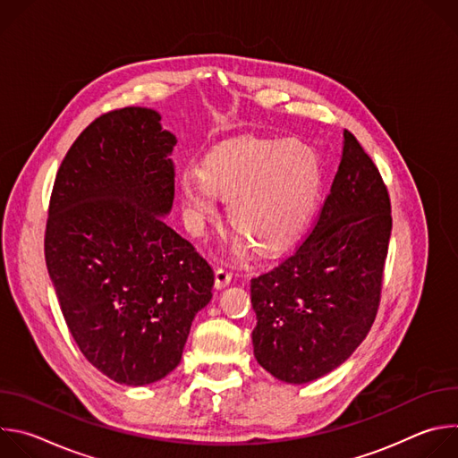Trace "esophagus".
<instances>
[{
	"label": "esophagus",
	"mask_w": 458,
	"mask_h": 458,
	"mask_svg": "<svg viewBox=\"0 0 458 458\" xmlns=\"http://www.w3.org/2000/svg\"><path fill=\"white\" fill-rule=\"evenodd\" d=\"M232 283V272L225 270V268H217L216 270V288L223 290Z\"/></svg>",
	"instance_id": "1"
}]
</instances>
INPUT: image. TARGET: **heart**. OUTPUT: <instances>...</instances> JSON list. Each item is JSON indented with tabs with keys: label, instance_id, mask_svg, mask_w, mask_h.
Wrapping results in <instances>:
<instances>
[{
	"label": "heart",
	"instance_id": "b5f03b06",
	"mask_svg": "<svg viewBox=\"0 0 458 458\" xmlns=\"http://www.w3.org/2000/svg\"><path fill=\"white\" fill-rule=\"evenodd\" d=\"M322 163L301 140L239 138L210 150L201 172L179 177L188 226L199 233L217 217L219 198L228 217L263 251L288 248L308 226L322 191Z\"/></svg>",
	"mask_w": 458,
	"mask_h": 458
}]
</instances>
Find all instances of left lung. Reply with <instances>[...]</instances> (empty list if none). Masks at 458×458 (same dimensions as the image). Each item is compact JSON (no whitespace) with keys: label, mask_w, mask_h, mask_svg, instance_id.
Segmentation results:
<instances>
[{"label":"left lung","mask_w":458,"mask_h":458,"mask_svg":"<svg viewBox=\"0 0 458 458\" xmlns=\"http://www.w3.org/2000/svg\"><path fill=\"white\" fill-rule=\"evenodd\" d=\"M389 235L387 190L344 130L341 165L313 230L281 265L251 279L257 362L290 384L339 368L375 320Z\"/></svg>","instance_id":"1"}]
</instances>
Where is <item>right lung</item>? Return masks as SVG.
I'll return each instance as SVG.
<instances>
[{
    "label": "right lung",
    "instance_id": "1",
    "mask_svg": "<svg viewBox=\"0 0 458 458\" xmlns=\"http://www.w3.org/2000/svg\"><path fill=\"white\" fill-rule=\"evenodd\" d=\"M152 108L92 121L64 156L50 195L45 260L64 322L108 378L145 386L179 362L214 270L165 223L175 136Z\"/></svg>",
    "mask_w": 458,
    "mask_h": 458
}]
</instances>
